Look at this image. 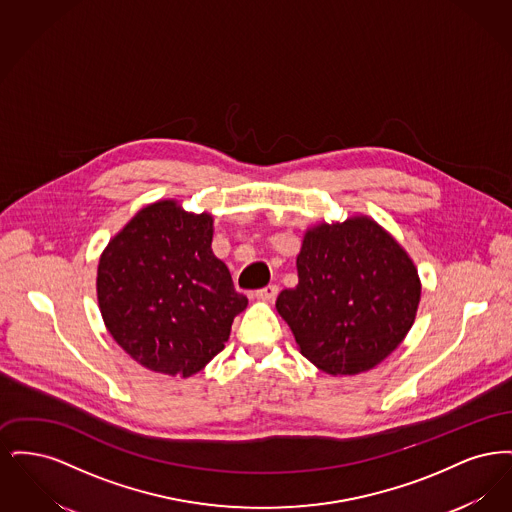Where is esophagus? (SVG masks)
Listing matches in <instances>:
<instances>
[{"mask_svg": "<svg viewBox=\"0 0 512 512\" xmlns=\"http://www.w3.org/2000/svg\"><path fill=\"white\" fill-rule=\"evenodd\" d=\"M276 295H278V286H267V288L255 292V297H257L259 301H267V303L274 301Z\"/></svg>", "mask_w": 512, "mask_h": 512, "instance_id": "34e87169", "label": "esophagus"}]
</instances>
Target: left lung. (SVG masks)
<instances>
[{"instance_id": "1", "label": "left lung", "mask_w": 512, "mask_h": 512, "mask_svg": "<svg viewBox=\"0 0 512 512\" xmlns=\"http://www.w3.org/2000/svg\"><path fill=\"white\" fill-rule=\"evenodd\" d=\"M295 267L299 282L280 292L276 311L322 372H368L409 334L422 293L418 270L368 215L309 226Z\"/></svg>"}]
</instances>
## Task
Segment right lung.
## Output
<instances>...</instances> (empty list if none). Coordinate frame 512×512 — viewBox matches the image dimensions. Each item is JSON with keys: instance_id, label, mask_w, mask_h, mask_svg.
I'll use <instances>...</instances> for the list:
<instances>
[{"instance_id": "1", "label": "right lung", "mask_w": 512, "mask_h": 512, "mask_svg": "<svg viewBox=\"0 0 512 512\" xmlns=\"http://www.w3.org/2000/svg\"><path fill=\"white\" fill-rule=\"evenodd\" d=\"M213 222L161 199L140 209L99 255L105 328L147 370L194 376L224 349L247 307L211 249Z\"/></svg>"}]
</instances>
